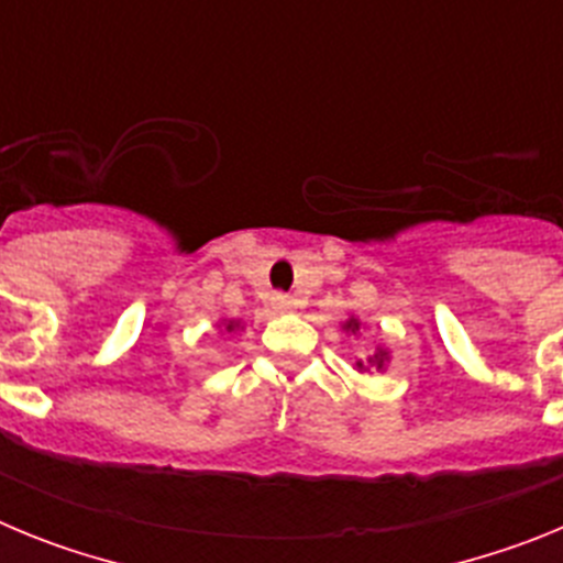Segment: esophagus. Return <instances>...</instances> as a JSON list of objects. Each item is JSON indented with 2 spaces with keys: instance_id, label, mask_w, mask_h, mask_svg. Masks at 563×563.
<instances>
[{
  "instance_id": "esophagus-1",
  "label": "esophagus",
  "mask_w": 563,
  "mask_h": 563,
  "mask_svg": "<svg viewBox=\"0 0 563 563\" xmlns=\"http://www.w3.org/2000/svg\"><path fill=\"white\" fill-rule=\"evenodd\" d=\"M271 305H273V310L287 312V310H292V298L285 296V292H273V296H271Z\"/></svg>"
}]
</instances>
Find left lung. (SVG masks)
Returning a JSON list of instances; mask_svg holds the SVG:
<instances>
[{"instance_id":"8db88e82","label":"left lung","mask_w":563,"mask_h":563,"mask_svg":"<svg viewBox=\"0 0 563 563\" xmlns=\"http://www.w3.org/2000/svg\"><path fill=\"white\" fill-rule=\"evenodd\" d=\"M343 330H352V332H355V330H361V324H357L355 318H350V321H346V324H343ZM369 363H375L377 369H383V363H386V352L380 350V352H377L375 357H369ZM357 366H361V369H363V363H357Z\"/></svg>"}]
</instances>
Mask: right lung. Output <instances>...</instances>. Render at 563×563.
I'll use <instances>...</instances> for the list:
<instances>
[{
    "instance_id": "1",
    "label": "right lung",
    "mask_w": 563,
    "mask_h": 563,
    "mask_svg": "<svg viewBox=\"0 0 563 563\" xmlns=\"http://www.w3.org/2000/svg\"><path fill=\"white\" fill-rule=\"evenodd\" d=\"M233 327H236V321H228V327H225V330H228V332H231V330H233Z\"/></svg>"
}]
</instances>
